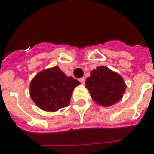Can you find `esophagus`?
<instances>
[{
    "label": "esophagus",
    "mask_w": 154,
    "mask_h": 154,
    "mask_svg": "<svg viewBox=\"0 0 154 154\" xmlns=\"http://www.w3.org/2000/svg\"><path fill=\"white\" fill-rule=\"evenodd\" d=\"M80 81H81V84H85V77H81V78H80Z\"/></svg>",
    "instance_id": "34e87169"
}]
</instances>
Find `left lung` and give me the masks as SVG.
Wrapping results in <instances>:
<instances>
[{
	"mask_svg": "<svg viewBox=\"0 0 154 154\" xmlns=\"http://www.w3.org/2000/svg\"><path fill=\"white\" fill-rule=\"evenodd\" d=\"M85 85L93 101L105 107L118 103L127 88L121 75L104 66L91 71Z\"/></svg>",
	"mask_w": 154,
	"mask_h": 154,
	"instance_id": "obj_1",
	"label": "left lung"
}]
</instances>
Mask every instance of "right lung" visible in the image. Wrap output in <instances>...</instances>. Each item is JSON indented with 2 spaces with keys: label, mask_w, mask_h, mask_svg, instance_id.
<instances>
[{
  "label": "right lung",
  "mask_w": 154,
  "mask_h": 154,
  "mask_svg": "<svg viewBox=\"0 0 154 154\" xmlns=\"http://www.w3.org/2000/svg\"><path fill=\"white\" fill-rule=\"evenodd\" d=\"M81 85L72 77H67L58 66L41 71L29 85V95L40 109L56 112L69 105L74 88Z\"/></svg>",
  "instance_id": "right-lung-1"
}]
</instances>
